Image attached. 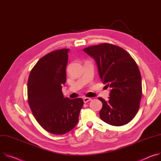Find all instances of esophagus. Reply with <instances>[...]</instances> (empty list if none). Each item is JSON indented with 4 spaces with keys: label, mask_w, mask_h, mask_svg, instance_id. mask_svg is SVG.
<instances>
[{
    "label": "esophagus",
    "mask_w": 161,
    "mask_h": 161,
    "mask_svg": "<svg viewBox=\"0 0 161 161\" xmlns=\"http://www.w3.org/2000/svg\"><path fill=\"white\" fill-rule=\"evenodd\" d=\"M83 100H84V103H87V102L92 100V98H88V97H85V98H84Z\"/></svg>",
    "instance_id": "34e87169"
}]
</instances>
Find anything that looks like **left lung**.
<instances>
[{
  "label": "left lung",
  "instance_id": "left-lung-1",
  "mask_svg": "<svg viewBox=\"0 0 161 161\" xmlns=\"http://www.w3.org/2000/svg\"><path fill=\"white\" fill-rule=\"evenodd\" d=\"M97 63L100 77L111 90L109 100L102 102L100 117L113 126L129 123L136 115L142 96L139 68L129 53L122 48L102 43L83 49Z\"/></svg>",
  "mask_w": 161,
  "mask_h": 161
}]
</instances>
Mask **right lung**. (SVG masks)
I'll return each instance as SVG.
<instances>
[{"mask_svg": "<svg viewBox=\"0 0 161 161\" xmlns=\"http://www.w3.org/2000/svg\"><path fill=\"white\" fill-rule=\"evenodd\" d=\"M69 49L51 52L32 69L27 82L28 102L33 116L47 132L56 135L72 130L78 123L84 101L64 97Z\"/></svg>", "mask_w": 161, "mask_h": 161, "instance_id": "obj_1", "label": "right lung"}]
</instances>
